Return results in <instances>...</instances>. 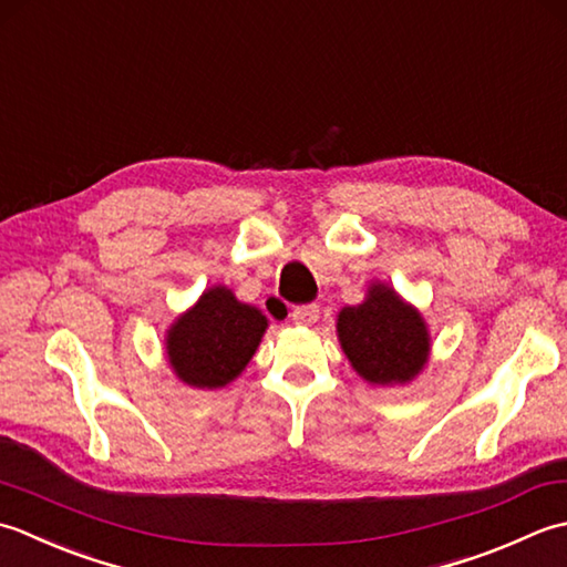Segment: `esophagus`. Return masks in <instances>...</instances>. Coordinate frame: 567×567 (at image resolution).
<instances>
[{
	"label": "esophagus",
	"instance_id": "obj_1",
	"mask_svg": "<svg viewBox=\"0 0 567 567\" xmlns=\"http://www.w3.org/2000/svg\"><path fill=\"white\" fill-rule=\"evenodd\" d=\"M320 316V306L318 303H303V306H296L291 310V318L298 326H313Z\"/></svg>",
	"mask_w": 567,
	"mask_h": 567
}]
</instances>
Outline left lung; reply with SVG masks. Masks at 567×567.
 Returning a JSON list of instances; mask_svg holds the SVG:
<instances>
[{
  "instance_id": "left-lung-1",
  "label": "left lung",
  "mask_w": 567,
  "mask_h": 567,
  "mask_svg": "<svg viewBox=\"0 0 567 567\" xmlns=\"http://www.w3.org/2000/svg\"><path fill=\"white\" fill-rule=\"evenodd\" d=\"M338 334L357 374L372 384H403L429 357L421 313L381 284L372 286L364 303L342 308Z\"/></svg>"
}]
</instances>
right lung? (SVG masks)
<instances>
[{"label":"right lung","instance_id":"obj_1","mask_svg":"<svg viewBox=\"0 0 567 567\" xmlns=\"http://www.w3.org/2000/svg\"><path fill=\"white\" fill-rule=\"evenodd\" d=\"M264 330L267 318L257 308L239 303L225 286H215L168 332L173 372L198 389L225 386L257 352Z\"/></svg>","mask_w":567,"mask_h":567}]
</instances>
